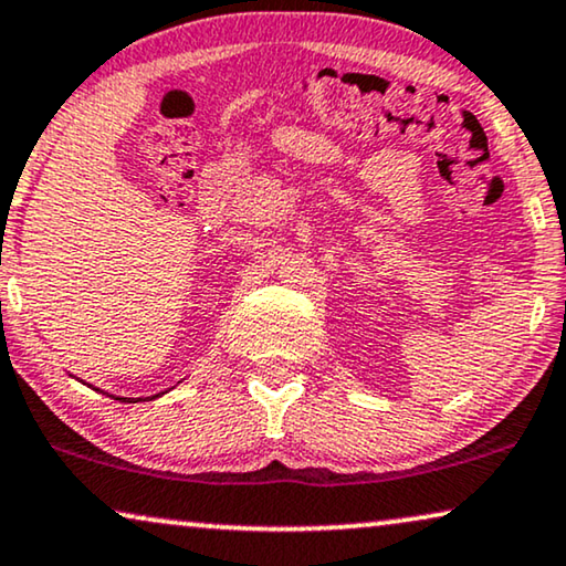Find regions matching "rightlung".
<instances>
[{"mask_svg": "<svg viewBox=\"0 0 566 566\" xmlns=\"http://www.w3.org/2000/svg\"><path fill=\"white\" fill-rule=\"evenodd\" d=\"M158 395H164V392H158ZM158 395H154V397H158ZM115 400H117V397H115ZM120 400H125V402H133V397H120ZM138 400H140V397H138Z\"/></svg>", "mask_w": 566, "mask_h": 566, "instance_id": "obj_1", "label": "right lung"}]
</instances>
